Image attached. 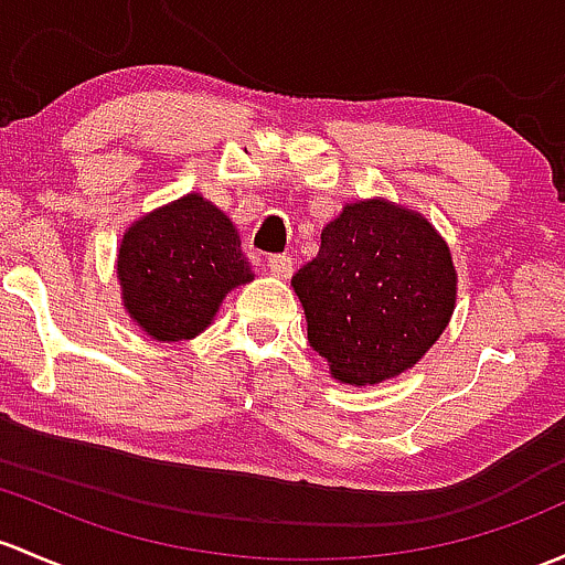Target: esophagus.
I'll return each mask as SVG.
<instances>
[{"mask_svg":"<svg viewBox=\"0 0 565 565\" xmlns=\"http://www.w3.org/2000/svg\"><path fill=\"white\" fill-rule=\"evenodd\" d=\"M267 267H270L273 276L287 278L292 273V257H287V254H270L267 257Z\"/></svg>","mask_w":565,"mask_h":565,"instance_id":"1","label":"esophagus"}]
</instances>
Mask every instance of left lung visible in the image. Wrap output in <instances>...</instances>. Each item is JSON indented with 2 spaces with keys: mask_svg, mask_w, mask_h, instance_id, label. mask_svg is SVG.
Here are the masks:
<instances>
[{
  "mask_svg": "<svg viewBox=\"0 0 565 565\" xmlns=\"http://www.w3.org/2000/svg\"><path fill=\"white\" fill-rule=\"evenodd\" d=\"M308 343L335 382L365 387L401 376L430 352L457 302L449 243L419 211L354 200L322 230L292 276Z\"/></svg>",
  "mask_w": 565,
  "mask_h": 565,
  "instance_id": "left-lung-1",
  "label": "left lung"
}]
</instances>
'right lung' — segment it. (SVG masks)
I'll use <instances>...</instances> for the list:
<instances>
[{
	"label": "right lung",
	"mask_w": 565,
	"mask_h": 565,
	"mask_svg": "<svg viewBox=\"0 0 565 565\" xmlns=\"http://www.w3.org/2000/svg\"><path fill=\"white\" fill-rule=\"evenodd\" d=\"M124 311L159 343L211 328L222 300L254 281L233 218L200 192L142 213L116 254Z\"/></svg>",
	"instance_id": "right-lung-1"
}]
</instances>
